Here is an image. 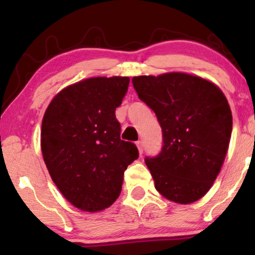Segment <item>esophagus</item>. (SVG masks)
I'll list each match as a JSON object with an SVG mask.
<instances>
[{
  "instance_id": "esophagus-1",
  "label": "esophagus",
  "mask_w": 255,
  "mask_h": 255,
  "mask_svg": "<svg viewBox=\"0 0 255 255\" xmlns=\"http://www.w3.org/2000/svg\"><path fill=\"white\" fill-rule=\"evenodd\" d=\"M136 147H137V150H139V153L141 154L142 151H144V145H142L141 140H139V141H136Z\"/></svg>"
}]
</instances>
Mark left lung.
<instances>
[{
    "label": "left lung",
    "instance_id": "left-lung-1",
    "mask_svg": "<svg viewBox=\"0 0 255 255\" xmlns=\"http://www.w3.org/2000/svg\"><path fill=\"white\" fill-rule=\"evenodd\" d=\"M131 83L162 128V150L145 158L154 187L175 203H194L211 188L227 156L233 129L227 98L215 84L186 73Z\"/></svg>",
    "mask_w": 255,
    "mask_h": 255
}]
</instances>
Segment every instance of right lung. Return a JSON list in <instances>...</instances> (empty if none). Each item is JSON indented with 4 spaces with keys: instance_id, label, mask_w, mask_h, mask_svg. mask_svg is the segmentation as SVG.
<instances>
[{
    "instance_id": "obj_1",
    "label": "right lung",
    "mask_w": 255,
    "mask_h": 255,
    "mask_svg": "<svg viewBox=\"0 0 255 255\" xmlns=\"http://www.w3.org/2000/svg\"><path fill=\"white\" fill-rule=\"evenodd\" d=\"M128 85V77L79 81L57 93L44 114V162L63 197L83 211L109 207L121 193L125 170L139 157L136 146L120 137L115 116Z\"/></svg>"
}]
</instances>
